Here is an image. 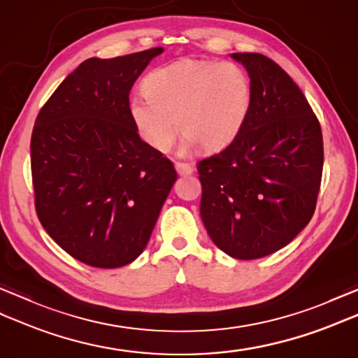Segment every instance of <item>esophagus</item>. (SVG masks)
Returning a JSON list of instances; mask_svg holds the SVG:
<instances>
[{"label":"esophagus","mask_w":358,"mask_h":358,"mask_svg":"<svg viewBox=\"0 0 358 358\" xmlns=\"http://www.w3.org/2000/svg\"><path fill=\"white\" fill-rule=\"evenodd\" d=\"M175 169H177V172L181 175V177H186V175L194 173V167L189 163L177 162V163H175Z\"/></svg>","instance_id":"34e87169"}]
</instances>
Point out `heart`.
I'll return each mask as SVG.
<instances>
[{
  "mask_svg": "<svg viewBox=\"0 0 358 358\" xmlns=\"http://www.w3.org/2000/svg\"><path fill=\"white\" fill-rule=\"evenodd\" d=\"M143 90L146 96L129 101V115L141 140L158 152L172 149L177 126L185 150L222 152L237 140L252 106L249 75L231 62L178 59L152 71Z\"/></svg>",
  "mask_w": 358,
  "mask_h": 358,
  "instance_id": "1",
  "label": "heart"
}]
</instances>
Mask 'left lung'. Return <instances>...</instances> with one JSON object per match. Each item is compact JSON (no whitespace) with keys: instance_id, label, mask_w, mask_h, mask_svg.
<instances>
[{"instance_id":"8db88e82","label":"left lung","mask_w":358,"mask_h":358,"mask_svg":"<svg viewBox=\"0 0 358 358\" xmlns=\"http://www.w3.org/2000/svg\"><path fill=\"white\" fill-rule=\"evenodd\" d=\"M246 67L252 106L229 148L196 164L200 214L210 240L254 260L289 245L314 215L323 171L322 127L292 78L262 53H231Z\"/></svg>"}]
</instances>
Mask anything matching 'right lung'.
Segmentation results:
<instances>
[{
    "instance_id": "right-lung-1",
    "label": "right lung",
    "mask_w": 358,
    "mask_h": 358,
    "mask_svg": "<svg viewBox=\"0 0 358 358\" xmlns=\"http://www.w3.org/2000/svg\"><path fill=\"white\" fill-rule=\"evenodd\" d=\"M163 48L83 62L35 120V209L67 254L113 269L138 257L177 180L171 159L135 131L129 94Z\"/></svg>"
}]
</instances>
